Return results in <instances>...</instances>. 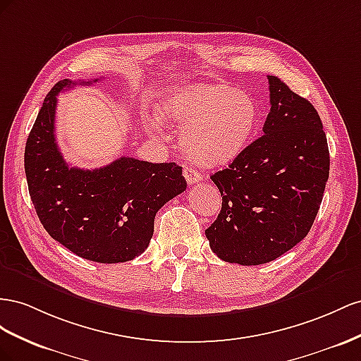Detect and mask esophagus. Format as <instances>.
Returning a JSON list of instances; mask_svg holds the SVG:
<instances>
[{"instance_id": "1", "label": "esophagus", "mask_w": 361, "mask_h": 361, "mask_svg": "<svg viewBox=\"0 0 361 361\" xmlns=\"http://www.w3.org/2000/svg\"><path fill=\"white\" fill-rule=\"evenodd\" d=\"M183 175H184V178H186V181H188L189 184L200 183V181L202 180L201 172H198L197 169H193V168H190V166H184Z\"/></svg>"}]
</instances>
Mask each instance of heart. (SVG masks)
Here are the masks:
<instances>
[{
	"label": "heart",
	"instance_id": "heart-1",
	"mask_svg": "<svg viewBox=\"0 0 361 361\" xmlns=\"http://www.w3.org/2000/svg\"><path fill=\"white\" fill-rule=\"evenodd\" d=\"M157 110L164 123L181 130L180 145L186 156L207 168L238 157L259 122L254 98L228 85L195 83L173 89ZM149 127L160 133L163 123L152 118Z\"/></svg>",
	"mask_w": 361,
	"mask_h": 361
}]
</instances>
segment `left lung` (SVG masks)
Segmentation results:
<instances>
[{"label":"left lung","instance_id":"obj_1","mask_svg":"<svg viewBox=\"0 0 361 361\" xmlns=\"http://www.w3.org/2000/svg\"><path fill=\"white\" fill-rule=\"evenodd\" d=\"M267 80L271 111L263 136L210 177L222 209L205 235L219 259L243 266L272 262L305 238L329 173L316 109L278 77Z\"/></svg>","mask_w":361,"mask_h":361}]
</instances>
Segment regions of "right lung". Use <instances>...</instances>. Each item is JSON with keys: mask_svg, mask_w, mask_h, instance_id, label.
<instances>
[{"mask_svg": "<svg viewBox=\"0 0 361 361\" xmlns=\"http://www.w3.org/2000/svg\"><path fill=\"white\" fill-rule=\"evenodd\" d=\"M75 85L61 80L49 90L30 131L24 154L30 197L44 228L69 251L97 263L128 262L148 248L156 213L188 183L178 164L126 156L94 171L69 168L54 119L57 95Z\"/></svg>", "mask_w": 361, "mask_h": 361, "instance_id": "obj_1", "label": "right lung"}]
</instances>
